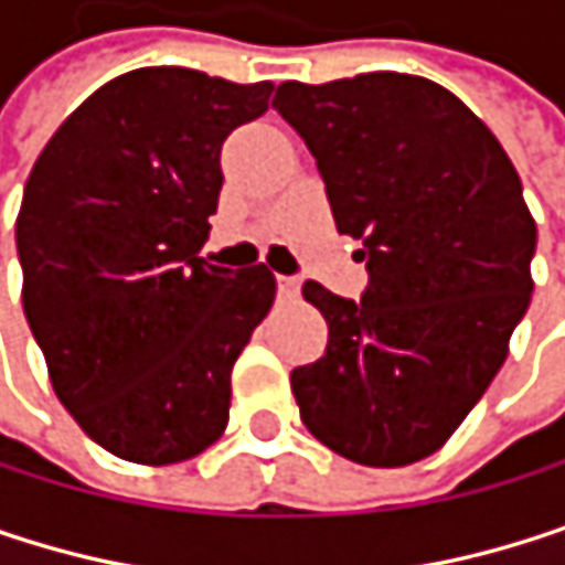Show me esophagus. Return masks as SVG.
<instances>
[{"mask_svg": "<svg viewBox=\"0 0 565 565\" xmlns=\"http://www.w3.org/2000/svg\"><path fill=\"white\" fill-rule=\"evenodd\" d=\"M277 291L285 298H298L301 295V277L298 274H280L277 277Z\"/></svg>", "mask_w": 565, "mask_h": 565, "instance_id": "1", "label": "esophagus"}]
</instances>
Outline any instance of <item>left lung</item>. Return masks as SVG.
Returning <instances> with one entry per match:
<instances>
[{
	"instance_id": "obj_1",
	"label": "left lung",
	"mask_w": 565,
	"mask_h": 565,
	"mask_svg": "<svg viewBox=\"0 0 565 565\" xmlns=\"http://www.w3.org/2000/svg\"><path fill=\"white\" fill-rule=\"evenodd\" d=\"M341 234L364 241L361 301L305 285L328 351L291 371L305 427L364 467L437 454L507 361L533 295L536 221L497 135L444 85L364 72L277 85Z\"/></svg>"
}]
</instances>
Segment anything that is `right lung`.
Here are the masks:
<instances>
[{"label":"right lung","instance_id":"right-lung-1","mask_svg":"<svg viewBox=\"0 0 565 565\" xmlns=\"http://www.w3.org/2000/svg\"><path fill=\"white\" fill-rule=\"evenodd\" d=\"M274 85L135 68L49 138L15 217L22 308L49 381L108 454L164 467L227 427L231 367L274 305L264 264H207L224 138Z\"/></svg>","mask_w":565,"mask_h":565}]
</instances>
